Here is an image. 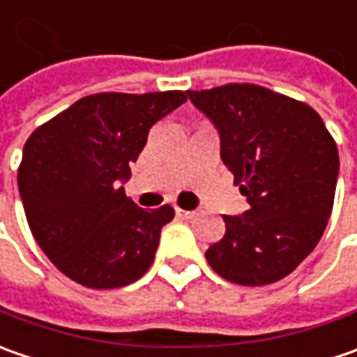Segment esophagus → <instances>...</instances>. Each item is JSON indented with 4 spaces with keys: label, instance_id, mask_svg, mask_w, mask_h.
<instances>
[{
    "label": "esophagus",
    "instance_id": "34e87169",
    "mask_svg": "<svg viewBox=\"0 0 357 357\" xmlns=\"http://www.w3.org/2000/svg\"><path fill=\"white\" fill-rule=\"evenodd\" d=\"M176 216L188 220V218H195V216H197V211H183V208H176Z\"/></svg>",
    "mask_w": 357,
    "mask_h": 357
}]
</instances>
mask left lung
Listing matches in <instances>:
<instances>
[{"label": "left lung", "instance_id": "1", "mask_svg": "<svg viewBox=\"0 0 357 357\" xmlns=\"http://www.w3.org/2000/svg\"><path fill=\"white\" fill-rule=\"evenodd\" d=\"M186 93L213 119L222 162L250 204L222 216L227 232L208 246V264L242 286L282 280L316 248L332 214L334 137L310 105L254 83Z\"/></svg>", "mask_w": 357, "mask_h": 357}]
</instances>
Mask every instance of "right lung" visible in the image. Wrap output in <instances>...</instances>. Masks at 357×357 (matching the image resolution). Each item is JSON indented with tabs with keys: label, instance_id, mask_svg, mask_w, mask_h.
<instances>
[{
	"label": "right lung",
	"instance_id": "obj_1",
	"mask_svg": "<svg viewBox=\"0 0 357 357\" xmlns=\"http://www.w3.org/2000/svg\"><path fill=\"white\" fill-rule=\"evenodd\" d=\"M186 101L185 91L95 93L39 125L17 169L27 225L63 274L95 290L121 288L151 268L174 216L125 195L151 127Z\"/></svg>",
	"mask_w": 357,
	"mask_h": 357
}]
</instances>
